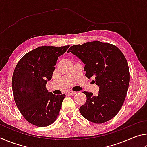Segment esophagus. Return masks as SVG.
Listing matches in <instances>:
<instances>
[{"instance_id":"esophagus-1","label":"esophagus","mask_w":147,"mask_h":147,"mask_svg":"<svg viewBox=\"0 0 147 147\" xmlns=\"http://www.w3.org/2000/svg\"><path fill=\"white\" fill-rule=\"evenodd\" d=\"M77 92H75V91H68L67 94H71V95H74V94H75Z\"/></svg>"}]
</instances>
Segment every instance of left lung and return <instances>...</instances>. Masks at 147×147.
I'll list each match as a JSON object with an SVG mask.
<instances>
[{
	"label": "left lung",
	"mask_w": 147,
	"mask_h": 147,
	"mask_svg": "<svg viewBox=\"0 0 147 147\" xmlns=\"http://www.w3.org/2000/svg\"><path fill=\"white\" fill-rule=\"evenodd\" d=\"M68 53L78 57L85 64L88 78H94L99 87L97 96L84 91L86 103L79 110L84 118L101 124L113 118L125 100L130 83V71L123 53L112 44L94 41L71 47Z\"/></svg>",
	"instance_id": "left-lung-1"
}]
</instances>
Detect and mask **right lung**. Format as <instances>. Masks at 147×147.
I'll return each mask as SVG.
<instances>
[{"instance_id":"1","label":"right lung","mask_w":147,"mask_h":147,"mask_svg":"<svg viewBox=\"0 0 147 147\" xmlns=\"http://www.w3.org/2000/svg\"><path fill=\"white\" fill-rule=\"evenodd\" d=\"M69 45L42 46L26 53L20 59L12 76V90L17 108L30 123L39 127L53 124L59 115L65 94L49 92L51 80L59 56Z\"/></svg>"}]
</instances>
